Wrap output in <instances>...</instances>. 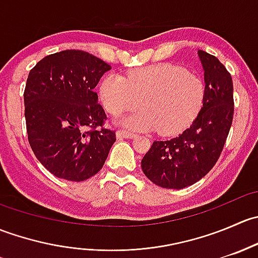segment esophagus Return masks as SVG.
I'll use <instances>...</instances> for the list:
<instances>
[{"mask_svg": "<svg viewBox=\"0 0 258 258\" xmlns=\"http://www.w3.org/2000/svg\"><path fill=\"white\" fill-rule=\"evenodd\" d=\"M116 136L118 140H122V139H134L136 135H135L134 132L126 131V130H118V131L116 132Z\"/></svg>", "mask_w": 258, "mask_h": 258, "instance_id": "esophagus-1", "label": "esophagus"}]
</instances>
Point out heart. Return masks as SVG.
<instances>
[{
  "label": "heart",
  "instance_id": "obj_1",
  "mask_svg": "<svg viewBox=\"0 0 258 258\" xmlns=\"http://www.w3.org/2000/svg\"><path fill=\"white\" fill-rule=\"evenodd\" d=\"M206 83L201 76L175 63H157L130 71L124 77L108 74L98 85L103 107L112 116L142 108L122 121L140 131L176 135L194 123L204 108Z\"/></svg>",
  "mask_w": 258,
  "mask_h": 258
}]
</instances>
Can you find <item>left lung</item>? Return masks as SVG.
Returning a JSON list of instances; mask_svg holds the SVG:
<instances>
[{"label":"left lung","instance_id":"8db88e82","mask_svg":"<svg viewBox=\"0 0 258 258\" xmlns=\"http://www.w3.org/2000/svg\"><path fill=\"white\" fill-rule=\"evenodd\" d=\"M206 100L194 123L175 139L155 141L141 161L146 177L163 188L191 186L220 158L233 118V83L217 57L200 49Z\"/></svg>","mask_w":258,"mask_h":258}]
</instances>
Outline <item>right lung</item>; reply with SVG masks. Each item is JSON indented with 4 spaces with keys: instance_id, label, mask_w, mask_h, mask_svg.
I'll return each mask as SVG.
<instances>
[{
    "instance_id": "1",
    "label": "right lung",
    "mask_w": 258,
    "mask_h": 258,
    "mask_svg": "<svg viewBox=\"0 0 258 258\" xmlns=\"http://www.w3.org/2000/svg\"><path fill=\"white\" fill-rule=\"evenodd\" d=\"M108 70L88 52L66 49L46 56L28 74L23 93L28 142L56 177L85 181L105 165L116 132L103 127L107 116L95 87Z\"/></svg>"
}]
</instances>
